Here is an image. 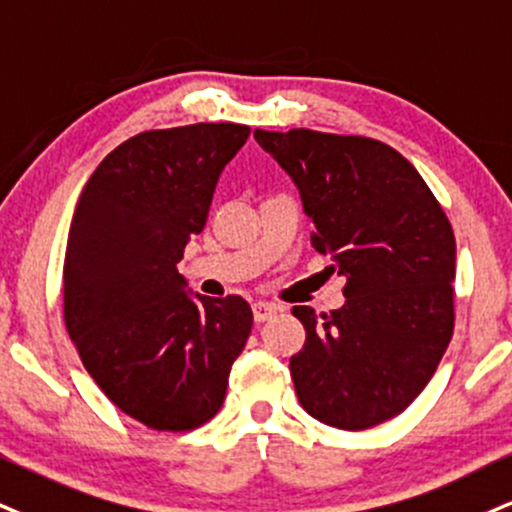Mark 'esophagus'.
I'll return each instance as SVG.
<instances>
[{
	"label": "esophagus",
	"instance_id": "1",
	"mask_svg": "<svg viewBox=\"0 0 512 512\" xmlns=\"http://www.w3.org/2000/svg\"><path fill=\"white\" fill-rule=\"evenodd\" d=\"M277 313H280V306L273 304V301H256V304H254L256 323H266V320L275 318Z\"/></svg>",
	"mask_w": 512,
	"mask_h": 512
}]
</instances>
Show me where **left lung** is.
<instances>
[{
    "mask_svg": "<svg viewBox=\"0 0 512 512\" xmlns=\"http://www.w3.org/2000/svg\"><path fill=\"white\" fill-rule=\"evenodd\" d=\"M256 142L299 187L311 244L346 277V304L294 306L306 344L289 361L299 403L339 430H368L427 387L453 334L456 237L413 163L389 144L296 128Z\"/></svg>",
    "mask_w": 512,
    "mask_h": 512,
    "instance_id": "1",
    "label": "left lung"
}]
</instances>
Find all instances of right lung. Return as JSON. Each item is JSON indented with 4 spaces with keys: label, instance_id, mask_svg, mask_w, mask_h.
<instances>
[{
    "label": "right lung",
    "instance_id": "right-lung-1",
    "mask_svg": "<svg viewBox=\"0 0 512 512\" xmlns=\"http://www.w3.org/2000/svg\"><path fill=\"white\" fill-rule=\"evenodd\" d=\"M249 132L237 123L140 132L99 163L75 206L66 330L99 389L151 430H197L218 413L254 325L242 296L192 299L178 273Z\"/></svg>",
    "mask_w": 512,
    "mask_h": 512
}]
</instances>
